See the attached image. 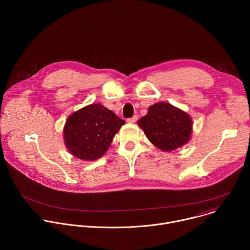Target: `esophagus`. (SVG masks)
I'll list each match as a JSON object with an SVG mask.
<instances>
[{"label":"esophagus","instance_id":"1","mask_svg":"<svg viewBox=\"0 0 250 250\" xmlns=\"http://www.w3.org/2000/svg\"><path fill=\"white\" fill-rule=\"evenodd\" d=\"M136 121H137V116H133L132 118L127 119V123H129V124H134Z\"/></svg>","mask_w":250,"mask_h":250}]
</instances>
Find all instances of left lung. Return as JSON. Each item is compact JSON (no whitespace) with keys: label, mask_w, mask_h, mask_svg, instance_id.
<instances>
[{"label":"left lung","mask_w":250,"mask_h":250,"mask_svg":"<svg viewBox=\"0 0 250 250\" xmlns=\"http://www.w3.org/2000/svg\"><path fill=\"white\" fill-rule=\"evenodd\" d=\"M151 144L162 151L179 148L191 139V117L169 103L159 102L148 108L147 115L137 122Z\"/></svg>","instance_id":"obj_1"}]
</instances>
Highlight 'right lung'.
<instances>
[{
  "label": "right lung",
  "instance_id": "add662e5",
  "mask_svg": "<svg viewBox=\"0 0 250 250\" xmlns=\"http://www.w3.org/2000/svg\"><path fill=\"white\" fill-rule=\"evenodd\" d=\"M125 121L101 104H91L71 114L63 128L64 145L73 156L87 161L101 158Z\"/></svg>",
  "mask_w": 250,
  "mask_h": 250
}]
</instances>
